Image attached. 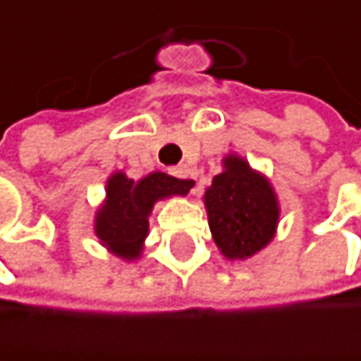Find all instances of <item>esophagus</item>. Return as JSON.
I'll return each instance as SVG.
<instances>
[{"mask_svg":"<svg viewBox=\"0 0 361 361\" xmlns=\"http://www.w3.org/2000/svg\"><path fill=\"white\" fill-rule=\"evenodd\" d=\"M170 174H172V176H176V178L189 180V185H191V187L195 185V176H193V172H191L187 166H176V168H170ZM191 191H193V189H191Z\"/></svg>","mask_w":361,"mask_h":361,"instance_id":"obj_1","label":"esophagus"}]
</instances>
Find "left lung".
Here are the masks:
<instances>
[{
	"label": "left lung",
	"instance_id": "8db88e82",
	"mask_svg": "<svg viewBox=\"0 0 361 361\" xmlns=\"http://www.w3.org/2000/svg\"><path fill=\"white\" fill-rule=\"evenodd\" d=\"M223 166L204 195L208 225L225 257L247 259L274 238L279 202L270 183L245 159L230 155Z\"/></svg>",
	"mask_w": 361,
	"mask_h": 361
}]
</instances>
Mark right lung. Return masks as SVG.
<instances>
[{"label": "right lung", "instance_id": "add662e5", "mask_svg": "<svg viewBox=\"0 0 361 361\" xmlns=\"http://www.w3.org/2000/svg\"><path fill=\"white\" fill-rule=\"evenodd\" d=\"M106 202L95 216V234L116 257H140L149 234V214L157 200L189 193V180L153 172L142 180H131L123 172L108 178Z\"/></svg>", "mask_w": 361, "mask_h": 361}]
</instances>
